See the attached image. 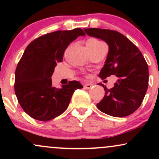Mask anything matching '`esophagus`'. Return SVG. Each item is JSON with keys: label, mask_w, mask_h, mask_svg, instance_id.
Instances as JSON below:
<instances>
[{"label": "esophagus", "mask_w": 159, "mask_h": 159, "mask_svg": "<svg viewBox=\"0 0 159 159\" xmlns=\"http://www.w3.org/2000/svg\"><path fill=\"white\" fill-rule=\"evenodd\" d=\"M84 87L85 89H87V90H89V89H90L91 87H93V84H85L84 85Z\"/></svg>", "instance_id": "34e87169"}]
</instances>
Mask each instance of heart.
I'll list each match as a JSON object with an SVG mask.
<instances>
[{
	"mask_svg": "<svg viewBox=\"0 0 159 159\" xmlns=\"http://www.w3.org/2000/svg\"><path fill=\"white\" fill-rule=\"evenodd\" d=\"M88 42H90V43H95V44H98V43H101V42H100V41H98V40H97V39H90V40H89Z\"/></svg>",
	"mask_w": 159,
	"mask_h": 159,
	"instance_id": "1",
	"label": "heart"
}]
</instances>
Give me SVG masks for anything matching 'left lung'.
I'll return each instance as SVG.
<instances>
[{
  "label": "left lung",
  "instance_id": "obj_1",
  "mask_svg": "<svg viewBox=\"0 0 159 159\" xmlns=\"http://www.w3.org/2000/svg\"><path fill=\"white\" fill-rule=\"evenodd\" d=\"M86 34L104 40L109 51L105 64L98 77L105 79L114 75L117 81L113 88L105 89V96L97 105L102 112L116 117H124L140 106L149 84L148 65L138 47L116 30L84 28Z\"/></svg>",
  "mask_w": 159,
  "mask_h": 159
}]
</instances>
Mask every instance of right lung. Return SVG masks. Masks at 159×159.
I'll list each match as a JSON object with an SVG mask.
<instances>
[{"instance_id":"1","label":"right lung","mask_w":159,"mask_h":159,"mask_svg":"<svg viewBox=\"0 0 159 159\" xmlns=\"http://www.w3.org/2000/svg\"><path fill=\"white\" fill-rule=\"evenodd\" d=\"M84 35L81 28L57 30L39 36L27 45L16 67L14 89L21 107L32 118L45 122L62 114L73 93L83 87L77 81H69L61 89L53 87L51 77L69 45Z\"/></svg>"}]
</instances>
